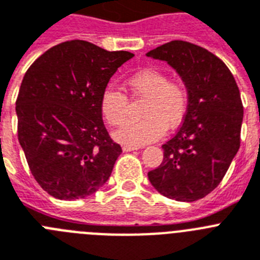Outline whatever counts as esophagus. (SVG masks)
<instances>
[{"mask_svg":"<svg viewBox=\"0 0 260 260\" xmlns=\"http://www.w3.org/2000/svg\"><path fill=\"white\" fill-rule=\"evenodd\" d=\"M137 146H129V145H124L123 146V152H132V150H137Z\"/></svg>","mask_w":260,"mask_h":260,"instance_id":"34e87169","label":"esophagus"}]
</instances>
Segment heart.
<instances>
[{"label":"heart","mask_w":260,"mask_h":260,"mask_svg":"<svg viewBox=\"0 0 260 260\" xmlns=\"http://www.w3.org/2000/svg\"><path fill=\"white\" fill-rule=\"evenodd\" d=\"M133 95L145 98L141 116L128 121L114 133V139L124 145L140 146L152 143L164 135L165 129L177 128L188 110V90L183 81L169 80L164 72L148 68L132 74L127 80ZM103 117L111 125H121L127 119L128 98L121 90L106 87L101 96Z\"/></svg>","instance_id":"heart-1"}]
</instances>
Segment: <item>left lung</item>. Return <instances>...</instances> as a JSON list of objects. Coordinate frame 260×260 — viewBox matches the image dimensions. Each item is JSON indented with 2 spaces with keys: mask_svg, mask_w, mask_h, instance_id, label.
<instances>
[{
  "mask_svg": "<svg viewBox=\"0 0 260 260\" xmlns=\"http://www.w3.org/2000/svg\"><path fill=\"white\" fill-rule=\"evenodd\" d=\"M166 61L188 90V110L177 135L162 145L164 161L148 178L158 192L195 202L220 184L241 144L243 106L233 74L203 47L173 40L146 53Z\"/></svg>",
  "mask_w": 260,
  "mask_h": 260,
  "instance_id": "1",
  "label": "left lung"
}]
</instances>
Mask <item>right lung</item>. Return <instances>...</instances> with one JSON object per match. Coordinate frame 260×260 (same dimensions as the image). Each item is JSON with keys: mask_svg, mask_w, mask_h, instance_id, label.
<instances>
[{"mask_svg": "<svg viewBox=\"0 0 260 260\" xmlns=\"http://www.w3.org/2000/svg\"><path fill=\"white\" fill-rule=\"evenodd\" d=\"M133 56L71 40L27 69L15 102L18 140L31 174L53 198H86L111 175L121 148L103 124L101 96Z\"/></svg>", "mask_w": 260, "mask_h": 260, "instance_id": "obj_1", "label": "right lung"}]
</instances>
